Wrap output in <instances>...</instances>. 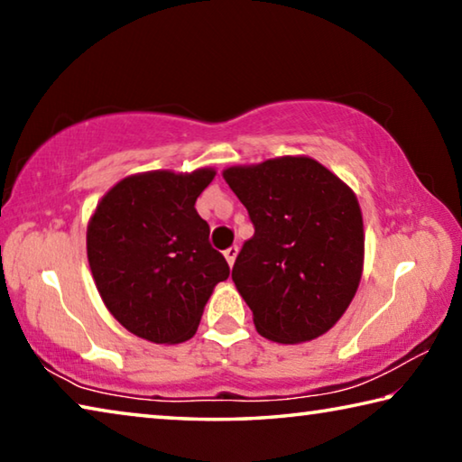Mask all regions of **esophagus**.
<instances>
[{
  "label": "esophagus",
  "instance_id": "1",
  "mask_svg": "<svg viewBox=\"0 0 462 462\" xmlns=\"http://www.w3.org/2000/svg\"><path fill=\"white\" fill-rule=\"evenodd\" d=\"M236 254H238V246H230L224 250V256H226V261H228L230 267L234 264V261H236Z\"/></svg>",
  "mask_w": 462,
  "mask_h": 462
}]
</instances>
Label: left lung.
<instances>
[{"label":"left lung","instance_id":"1","mask_svg":"<svg viewBox=\"0 0 462 462\" xmlns=\"http://www.w3.org/2000/svg\"><path fill=\"white\" fill-rule=\"evenodd\" d=\"M222 175L254 226L232 281L256 332L281 344L322 336L346 311L363 275L356 195L310 156H279Z\"/></svg>","mask_w":462,"mask_h":462}]
</instances>
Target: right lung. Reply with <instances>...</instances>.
<instances>
[{"label":"right lung","instance_id":"obj_1","mask_svg":"<svg viewBox=\"0 0 462 462\" xmlns=\"http://www.w3.org/2000/svg\"><path fill=\"white\" fill-rule=\"evenodd\" d=\"M214 169L130 175L97 203L88 259L97 291L128 332L156 344L189 340L214 287L230 275L195 209Z\"/></svg>","mask_w":462,"mask_h":462}]
</instances>
